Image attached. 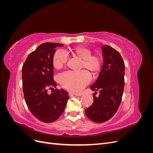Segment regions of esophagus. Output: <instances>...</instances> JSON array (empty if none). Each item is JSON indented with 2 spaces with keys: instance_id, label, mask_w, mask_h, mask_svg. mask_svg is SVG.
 <instances>
[{
  "instance_id": "obj_1",
  "label": "esophagus",
  "mask_w": 153,
  "mask_h": 153,
  "mask_svg": "<svg viewBox=\"0 0 153 153\" xmlns=\"http://www.w3.org/2000/svg\"><path fill=\"white\" fill-rule=\"evenodd\" d=\"M69 98H73V97H76V96L71 93V92H70V93H69Z\"/></svg>"
}]
</instances>
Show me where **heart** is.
<instances>
[{"label": "heart", "instance_id": "1", "mask_svg": "<svg viewBox=\"0 0 153 153\" xmlns=\"http://www.w3.org/2000/svg\"><path fill=\"white\" fill-rule=\"evenodd\" d=\"M73 56L81 60L80 68H85L92 74L96 75L101 68V59L98 55H91L90 48L82 46H76L69 50ZM68 56L61 50H57L53 57V66L55 69H60L66 65ZM91 79L90 73L83 69L78 72L68 71L61 74L59 77L60 84L64 89L73 93H79L89 84Z\"/></svg>", "mask_w": 153, "mask_h": 153}]
</instances>
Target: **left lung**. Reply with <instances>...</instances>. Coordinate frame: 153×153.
<instances>
[{"label":"left lung","mask_w":153,"mask_h":153,"mask_svg":"<svg viewBox=\"0 0 153 153\" xmlns=\"http://www.w3.org/2000/svg\"><path fill=\"white\" fill-rule=\"evenodd\" d=\"M101 50L103 66L98 79L90 87L91 90L99 91L100 94L93 96V103L85 110L87 117L98 123L108 121L116 113L124 85L125 66L121 54L107 45L102 46Z\"/></svg>","instance_id":"obj_1"}]
</instances>
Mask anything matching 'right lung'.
Returning <instances> with one entry per match:
<instances>
[{
    "label": "right lung",
    "instance_id": "add662e5",
    "mask_svg": "<svg viewBox=\"0 0 153 153\" xmlns=\"http://www.w3.org/2000/svg\"><path fill=\"white\" fill-rule=\"evenodd\" d=\"M62 46L55 43L41 44L28 55L22 67L23 91L27 107L36 118L46 123L60 117L69 99L64 89L47 92L57 86L53 78V57L55 48Z\"/></svg>",
    "mask_w": 153,
    "mask_h": 153
}]
</instances>
